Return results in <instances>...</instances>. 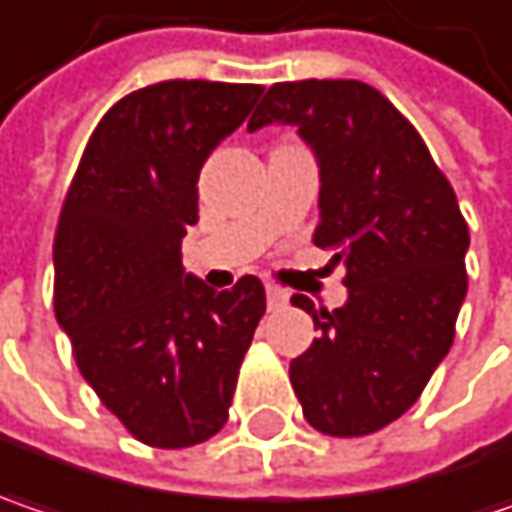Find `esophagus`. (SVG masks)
<instances>
[{
  "instance_id": "1",
  "label": "esophagus",
  "mask_w": 512,
  "mask_h": 512,
  "mask_svg": "<svg viewBox=\"0 0 512 512\" xmlns=\"http://www.w3.org/2000/svg\"><path fill=\"white\" fill-rule=\"evenodd\" d=\"M286 301H289V295H286L281 286H266V304H269V310H281V307H286Z\"/></svg>"
}]
</instances>
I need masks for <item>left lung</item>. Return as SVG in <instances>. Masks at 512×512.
<instances>
[{
    "mask_svg": "<svg viewBox=\"0 0 512 512\" xmlns=\"http://www.w3.org/2000/svg\"><path fill=\"white\" fill-rule=\"evenodd\" d=\"M263 124H292L316 150L313 243L347 269L345 307L292 298L321 333L289 382L321 435H371L417 403L455 339L469 249L458 196L411 121L362 80L275 83L249 130Z\"/></svg>",
    "mask_w": 512,
    "mask_h": 512,
    "instance_id": "1",
    "label": "left lung"
}]
</instances>
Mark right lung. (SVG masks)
<instances>
[{"instance_id":"add662e5","label":"right lung","mask_w":512,"mask_h":512,"mask_svg":"<svg viewBox=\"0 0 512 512\" xmlns=\"http://www.w3.org/2000/svg\"><path fill=\"white\" fill-rule=\"evenodd\" d=\"M257 83L162 80L121 98L89 138L54 234V313L83 379L159 449L214 437L266 313L243 275L214 292L182 269L199 170L260 98Z\"/></svg>"}]
</instances>
